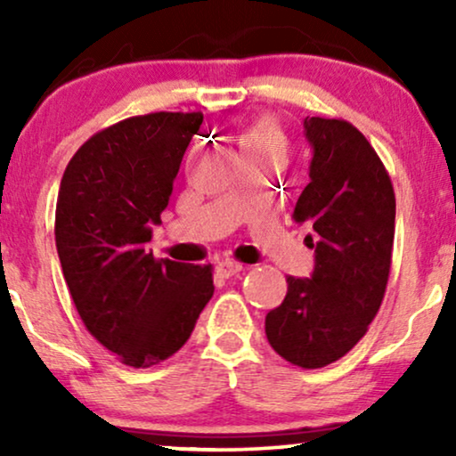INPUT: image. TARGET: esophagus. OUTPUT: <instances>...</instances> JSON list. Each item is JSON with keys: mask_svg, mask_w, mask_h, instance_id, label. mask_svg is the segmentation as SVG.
Listing matches in <instances>:
<instances>
[{"mask_svg": "<svg viewBox=\"0 0 456 456\" xmlns=\"http://www.w3.org/2000/svg\"><path fill=\"white\" fill-rule=\"evenodd\" d=\"M216 272L223 276V279H229V276H233V274H238V272H242V264H238V261H232V259L218 261Z\"/></svg>", "mask_w": 456, "mask_h": 456, "instance_id": "1", "label": "esophagus"}]
</instances>
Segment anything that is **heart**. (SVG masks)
Returning a JSON list of instances; mask_svg holds the SVG:
<instances>
[{
    "label": "heart",
    "instance_id": "b5f03b06",
    "mask_svg": "<svg viewBox=\"0 0 456 456\" xmlns=\"http://www.w3.org/2000/svg\"><path fill=\"white\" fill-rule=\"evenodd\" d=\"M242 151H282V137L270 119H257L240 137Z\"/></svg>",
    "mask_w": 456,
    "mask_h": 456
}]
</instances>
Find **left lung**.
<instances>
[{"label": "left lung", "mask_w": 456, "mask_h": 456, "mask_svg": "<svg viewBox=\"0 0 456 456\" xmlns=\"http://www.w3.org/2000/svg\"><path fill=\"white\" fill-rule=\"evenodd\" d=\"M313 150L294 221L313 227L311 279L287 276V296L265 315L276 354L302 369L337 362L378 315L388 285L396 201L378 151L345 119L305 118Z\"/></svg>", "instance_id": "left-lung-1"}]
</instances>
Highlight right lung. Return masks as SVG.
I'll use <instances>...</instances> for the list:
<instances>
[{"instance_id":"1","label":"right lung","mask_w":456,"mask_h":456,"mask_svg":"<svg viewBox=\"0 0 456 456\" xmlns=\"http://www.w3.org/2000/svg\"><path fill=\"white\" fill-rule=\"evenodd\" d=\"M201 122L167 111L122 119L87 139L61 177L55 246L72 302L92 337L134 369L174 355L214 294L212 265L145 250Z\"/></svg>"}]
</instances>
